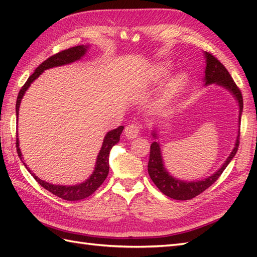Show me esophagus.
I'll return each mask as SVG.
<instances>
[{
  "instance_id": "esophagus-1",
  "label": "esophagus",
  "mask_w": 257,
  "mask_h": 257,
  "mask_svg": "<svg viewBox=\"0 0 257 257\" xmlns=\"http://www.w3.org/2000/svg\"><path fill=\"white\" fill-rule=\"evenodd\" d=\"M140 134V124L139 123H130L124 129V135L128 139H134L136 137H138V135Z\"/></svg>"
}]
</instances>
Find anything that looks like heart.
Segmentation results:
<instances>
[{
	"label": "heart",
	"mask_w": 257,
	"mask_h": 257,
	"mask_svg": "<svg viewBox=\"0 0 257 257\" xmlns=\"http://www.w3.org/2000/svg\"><path fill=\"white\" fill-rule=\"evenodd\" d=\"M168 74V66L166 64H162L160 66H158L156 75L158 78H161L163 76H166ZM185 84V76L183 74H179L176 77H173L170 83H169V89H170V92H177L182 88Z\"/></svg>",
	"instance_id": "obj_1"
}]
</instances>
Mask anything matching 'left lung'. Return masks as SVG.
<instances>
[{"label":"left lung","mask_w":257,"mask_h":257,"mask_svg":"<svg viewBox=\"0 0 257 257\" xmlns=\"http://www.w3.org/2000/svg\"><path fill=\"white\" fill-rule=\"evenodd\" d=\"M205 58H206V67H205V77L204 81L205 85L210 84H216L222 87H224L228 91L232 92V95L235 97V99L238 102L239 107V116H238V123H241V114L243 111V97L242 92L239 90L238 87L236 86L235 81L233 80L232 76L227 72V69L224 67L219 59L214 57L212 54L205 52ZM152 136L157 138V133H152ZM239 145V132L236 138L235 147L232 150L231 155L228 156L226 161L223 163V166L217 170L214 174H212L211 177L206 178L201 181H181L173 178L170 173H169L165 166H163V160L161 156V149L159 143L151 144L150 147V157L148 162V172L152 181L157 185V188L159 189L163 194L174 200H191L195 198L196 195L201 194L203 191H205L207 188H210L211 185L214 183L217 179L220 178L222 172L225 170L228 163L235 156L238 149Z\"/></svg>","instance_id":"8db88e82"}]
</instances>
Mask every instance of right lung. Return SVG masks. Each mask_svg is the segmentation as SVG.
<instances>
[{"label": "right lung", "instance_id": "obj_1", "mask_svg": "<svg viewBox=\"0 0 257 257\" xmlns=\"http://www.w3.org/2000/svg\"><path fill=\"white\" fill-rule=\"evenodd\" d=\"M87 47L88 46H84V45L70 47L68 50L62 51L55 54V55L48 57L46 61L43 62L40 66L35 69V72L30 76L29 79L26 80V83L24 84L23 87H22L19 92L18 99H16V116H19L20 103H21L22 98H23L25 94V91L31 86L33 81L38 77V76L44 72L45 69L56 67V66H62V65H66V64L73 63L75 61H78V59H80L85 55ZM122 129H123L122 125H119L117 129H113L106 135L105 139H103L101 149L97 157L94 172H92L90 178L87 179L85 182L80 184H76V185L51 184L48 182L43 181V180H41L40 178H37L34 173H32L30 169L27 168L25 163L23 162V160H22V154L19 147V138H16V151H18L20 159L24 163V166L26 167L27 170H29V172L32 174L33 178H34L43 188L46 189L47 191H50V192H52L53 194H55L56 196H58V198H62L67 201H78V200H83L87 198V196H89L90 194L94 193L95 191L102 184V182L106 180L109 172V162H108L109 152H110V149L119 141L120 135L122 133ZM16 137H18V136H16Z\"/></svg>", "mask_w": 257, "mask_h": 257}]
</instances>
